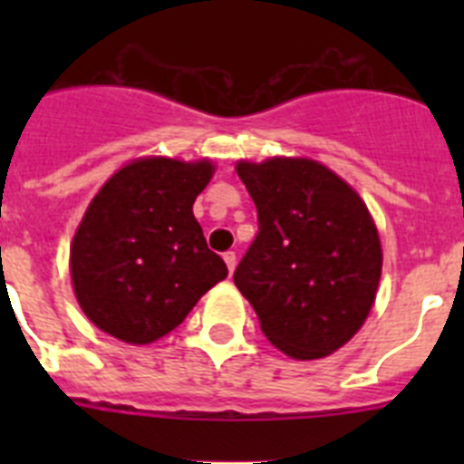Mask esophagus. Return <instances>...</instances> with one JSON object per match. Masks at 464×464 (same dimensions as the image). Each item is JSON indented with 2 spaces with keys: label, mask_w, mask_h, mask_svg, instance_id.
I'll return each mask as SVG.
<instances>
[{
  "label": "esophagus",
  "mask_w": 464,
  "mask_h": 464,
  "mask_svg": "<svg viewBox=\"0 0 464 464\" xmlns=\"http://www.w3.org/2000/svg\"><path fill=\"white\" fill-rule=\"evenodd\" d=\"M223 257H225V265H227L229 274L235 272V267H237V253L235 251H227Z\"/></svg>",
  "instance_id": "34e87169"
}]
</instances>
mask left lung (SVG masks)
Returning a JSON list of instances; mask_svg holds the SVG:
<instances>
[{
    "instance_id": "8db88e82",
    "label": "left lung",
    "mask_w": 464,
    "mask_h": 464,
    "mask_svg": "<svg viewBox=\"0 0 464 464\" xmlns=\"http://www.w3.org/2000/svg\"><path fill=\"white\" fill-rule=\"evenodd\" d=\"M257 235L235 283L265 337L297 360L325 358L362 327L379 288L381 241L358 192L314 160L239 162Z\"/></svg>"
}]
</instances>
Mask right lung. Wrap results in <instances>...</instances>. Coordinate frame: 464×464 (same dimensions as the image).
I'll use <instances>...</instances> for the list:
<instances>
[{
	"instance_id": "obj_1",
	"label": "right lung",
	"mask_w": 464,
	"mask_h": 464,
	"mask_svg": "<svg viewBox=\"0 0 464 464\" xmlns=\"http://www.w3.org/2000/svg\"><path fill=\"white\" fill-rule=\"evenodd\" d=\"M213 165L146 158L122 167L94 195L72 244L81 309L127 343H150L183 323L227 276L192 216Z\"/></svg>"
}]
</instances>
